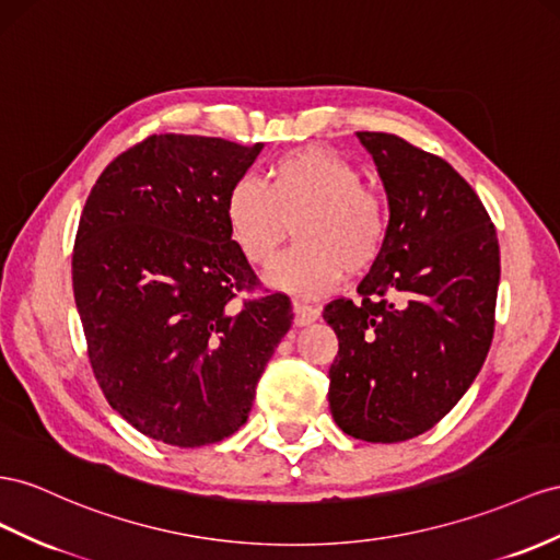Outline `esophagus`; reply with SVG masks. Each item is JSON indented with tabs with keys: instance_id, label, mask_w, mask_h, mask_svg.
Listing matches in <instances>:
<instances>
[{
	"instance_id": "1",
	"label": "esophagus",
	"mask_w": 560,
	"mask_h": 560,
	"mask_svg": "<svg viewBox=\"0 0 560 560\" xmlns=\"http://www.w3.org/2000/svg\"><path fill=\"white\" fill-rule=\"evenodd\" d=\"M317 317H320V308L308 306V304H301V301H294V325L304 327L315 323Z\"/></svg>"
}]
</instances>
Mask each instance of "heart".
<instances>
[{
    "mask_svg": "<svg viewBox=\"0 0 560 560\" xmlns=\"http://www.w3.org/2000/svg\"><path fill=\"white\" fill-rule=\"evenodd\" d=\"M353 162L335 150L306 145L280 155L268 178H237L225 192L223 219L233 245L252 266L280 252L287 223L296 221V247L268 273L282 292L315 296L335 290L343 273H365L386 245V207L360 184Z\"/></svg>",
    "mask_w": 560,
    "mask_h": 560,
    "instance_id": "obj_1",
    "label": "heart"
}]
</instances>
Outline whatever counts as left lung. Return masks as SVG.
Instances as JSON below:
<instances>
[{"mask_svg":"<svg viewBox=\"0 0 560 560\" xmlns=\"http://www.w3.org/2000/svg\"><path fill=\"white\" fill-rule=\"evenodd\" d=\"M388 198L386 245L323 317L339 353L329 410L358 441L400 443L433 429L490 351L500 245L474 188L450 164L400 136L358 131Z\"/></svg>","mask_w":560,"mask_h":560,"instance_id":"1","label":"left lung"}]
</instances>
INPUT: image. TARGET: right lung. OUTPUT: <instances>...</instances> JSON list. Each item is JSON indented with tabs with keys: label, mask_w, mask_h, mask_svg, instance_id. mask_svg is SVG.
I'll list each match as a JSON object with an SVG mask.
<instances>
[{
	"label": "right lung",
	"mask_w": 560,
	"mask_h": 560,
	"mask_svg": "<svg viewBox=\"0 0 560 560\" xmlns=\"http://www.w3.org/2000/svg\"><path fill=\"white\" fill-rule=\"evenodd\" d=\"M264 143L160 133L98 176L72 252L89 360L113 410L153 441L202 447L245 424L292 327L284 294L233 308L252 266L225 229V192Z\"/></svg>",
	"instance_id": "add662e5"
}]
</instances>
